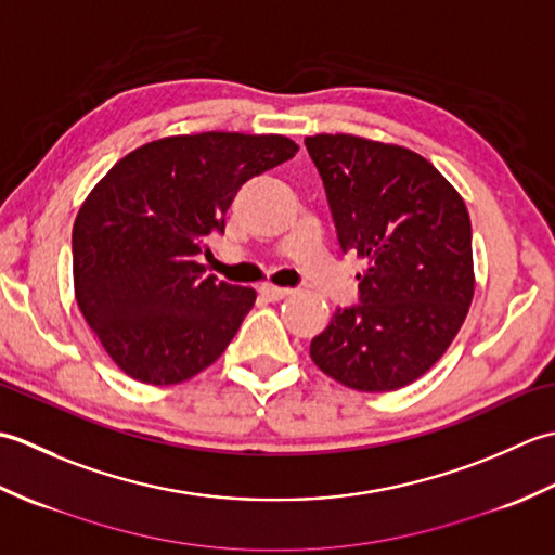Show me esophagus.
Wrapping results in <instances>:
<instances>
[{"label": "esophagus", "mask_w": 555, "mask_h": 555, "mask_svg": "<svg viewBox=\"0 0 555 555\" xmlns=\"http://www.w3.org/2000/svg\"><path fill=\"white\" fill-rule=\"evenodd\" d=\"M259 293H262V296L267 298V300H281V298H286V296H291V288H281V286H271V284H264L262 288H259Z\"/></svg>", "instance_id": "obj_1"}]
</instances>
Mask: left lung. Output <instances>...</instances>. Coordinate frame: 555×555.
<instances>
[{
  "label": "left lung",
  "instance_id": "1",
  "mask_svg": "<svg viewBox=\"0 0 555 555\" xmlns=\"http://www.w3.org/2000/svg\"><path fill=\"white\" fill-rule=\"evenodd\" d=\"M340 250L367 259L360 305L336 310L310 356L356 391H396L427 374L475 296L465 199L431 162L360 135L305 138Z\"/></svg>",
  "mask_w": 555,
  "mask_h": 555
}]
</instances>
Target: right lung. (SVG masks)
<instances>
[{
    "mask_svg": "<svg viewBox=\"0 0 555 555\" xmlns=\"http://www.w3.org/2000/svg\"><path fill=\"white\" fill-rule=\"evenodd\" d=\"M286 135H169L128 152L74 223L76 302L116 367L171 386L221 358L257 293L205 276L195 255L223 233L245 181L296 157Z\"/></svg>",
    "mask_w": 555,
    "mask_h": 555,
    "instance_id": "add662e5",
    "label": "right lung"
}]
</instances>
